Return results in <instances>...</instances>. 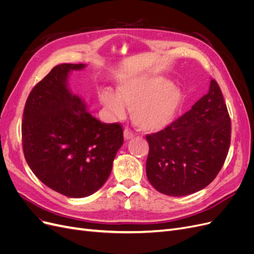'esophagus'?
Here are the masks:
<instances>
[{"instance_id": "1", "label": "esophagus", "mask_w": 254, "mask_h": 254, "mask_svg": "<svg viewBox=\"0 0 254 254\" xmlns=\"http://www.w3.org/2000/svg\"><path fill=\"white\" fill-rule=\"evenodd\" d=\"M124 137H125V140L128 141V140L133 139L134 134H133V132H132L130 129H125V130H124Z\"/></svg>"}]
</instances>
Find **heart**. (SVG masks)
Instances as JSON below:
<instances>
[{
    "label": "heart",
    "instance_id": "1",
    "mask_svg": "<svg viewBox=\"0 0 254 254\" xmlns=\"http://www.w3.org/2000/svg\"><path fill=\"white\" fill-rule=\"evenodd\" d=\"M99 98L113 117H124L126 105L131 108L135 126L145 132H158L176 119L183 103V92L162 76L146 75L122 81L118 93L101 91Z\"/></svg>",
    "mask_w": 254,
    "mask_h": 254
}]
</instances>
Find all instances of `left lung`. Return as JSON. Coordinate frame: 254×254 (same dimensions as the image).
Returning a JSON list of instances; mask_svg holds the SVG:
<instances>
[{"instance_id":"8db88e82","label":"left lung","mask_w":254,"mask_h":254,"mask_svg":"<svg viewBox=\"0 0 254 254\" xmlns=\"http://www.w3.org/2000/svg\"><path fill=\"white\" fill-rule=\"evenodd\" d=\"M146 139V175L160 193L180 197L209 186L231 142V121L218 83L212 79L209 92L190 111Z\"/></svg>"}]
</instances>
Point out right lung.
<instances>
[{"label": "right lung", "mask_w": 254, "mask_h": 254, "mask_svg": "<svg viewBox=\"0 0 254 254\" xmlns=\"http://www.w3.org/2000/svg\"><path fill=\"white\" fill-rule=\"evenodd\" d=\"M84 66L53 67L29 93L22 120L23 151L30 170L45 186L71 198L90 196L104 186L124 143L119 123L92 117L68 89V74Z\"/></svg>", "instance_id": "add662e5"}]
</instances>
